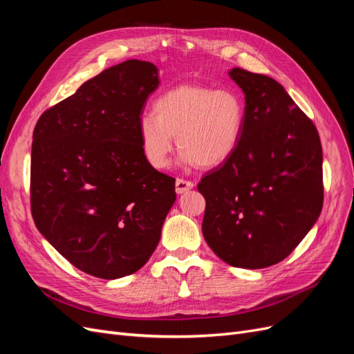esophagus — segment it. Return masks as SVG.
Instances as JSON below:
<instances>
[{
	"label": "esophagus",
	"instance_id": "obj_1",
	"mask_svg": "<svg viewBox=\"0 0 354 354\" xmlns=\"http://www.w3.org/2000/svg\"><path fill=\"white\" fill-rule=\"evenodd\" d=\"M194 189V183L189 180H185V178H177L176 181V192L180 195V194H185V192Z\"/></svg>",
	"mask_w": 354,
	"mask_h": 354
}]
</instances>
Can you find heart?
Wrapping results in <instances>:
<instances>
[{
	"instance_id": "heart-1",
	"label": "heart",
	"mask_w": 354,
	"mask_h": 354,
	"mask_svg": "<svg viewBox=\"0 0 354 354\" xmlns=\"http://www.w3.org/2000/svg\"><path fill=\"white\" fill-rule=\"evenodd\" d=\"M153 113L138 121V142L146 162L164 169L173 152V136L183 162L214 168L236 151L245 124V102L233 88L180 84L153 102Z\"/></svg>"
}]
</instances>
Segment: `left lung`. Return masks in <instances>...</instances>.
I'll return each instance as SVG.
<instances>
[{
	"label": "left lung",
	"mask_w": 354,
	"mask_h": 354,
	"mask_svg": "<svg viewBox=\"0 0 354 354\" xmlns=\"http://www.w3.org/2000/svg\"><path fill=\"white\" fill-rule=\"evenodd\" d=\"M245 94L241 142L202 177V233L223 261L264 269L304 239L324 205L322 145L313 121L267 75L233 68Z\"/></svg>",
	"instance_id": "obj_1"
}]
</instances>
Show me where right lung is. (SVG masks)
Returning <instances> with one entry per match:
<instances>
[{
    "label": "right lung",
    "mask_w": 354,
    "mask_h": 354,
    "mask_svg": "<svg viewBox=\"0 0 354 354\" xmlns=\"http://www.w3.org/2000/svg\"><path fill=\"white\" fill-rule=\"evenodd\" d=\"M158 84L153 63L122 62L84 82L35 125V226L71 264L100 279L142 269L176 201V178L149 165L138 142V121Z\"/></svg>",
    "instance_id": "add662e5"
}]
</instances>
